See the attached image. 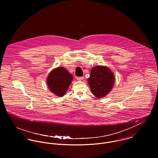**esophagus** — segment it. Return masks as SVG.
<instances>
[{
  "label": "esophagus",
  "mask_w": 158,
  "mask_h": 158,
  "mask_svg": "<svg viewBox=\"0 0 158 158\" xmlns=\"http://www.w3.org/2000/svg\"><path fill=\"white\" fill-rule=\"evenodd\" d=\"M84 78L83 77H76V79L78 80V81H81V80H83Z\"/></svg>",
  "instance_id": "1"
}]
</instances>
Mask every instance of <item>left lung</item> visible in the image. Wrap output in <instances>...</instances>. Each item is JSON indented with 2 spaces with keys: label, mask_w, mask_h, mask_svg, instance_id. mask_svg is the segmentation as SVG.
<instances>
[{
  "label": "left lung",
  "mask_w": 158,
  "mask_h": 158,
  "mask_svg": "<svg viewBox=\"0 0 158 158\" xmlns=\"http://www.w3.org/2000/svg\"><path fill=\"white\" fill-rule=\"evenodd\" d=\"M88 81L92 94L97 98H102L112 89L114 83V75L106 66H96L91 69Z\"/></svg>",
  "instance_id": "left-lung-1"
}]
</instances>
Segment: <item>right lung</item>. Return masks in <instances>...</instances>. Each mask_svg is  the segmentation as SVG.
I'll return each mask as SVG.
<instances>
[{"label": "right lung", "mask_w": 158, "mask_h": 158, "mask_svg": "<svg viewBox=\"0 0 158 158\" xmlns=\"http://www.w3.org/2000/svg\"><path fill=\"white\" fill-rule=\"evenodd\" d=\"M73 80L72 75L63 67L54 69L47 78V84L50 90L58 97H63Z\"/></svg>", "instance_id": "right-lung-1"}]
</instances>
